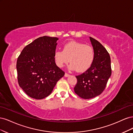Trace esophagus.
<instances>
[{
	"label": "esophagus",
	"mask_w": 133,
	"mask_h": 133,
	"mask_svg": "<svg viewBox=\"0 0 133 133\" xmlns=\"http://www.w3.org/2000/svg\"><path fill=\"white\" fill-rule=\"evenodd\" d=\"M64 76H65V77H68V76H70V75L69 74H68V73H65V75H64Z\"/></svg>",
	"instance_id": "1"
}]
</instances>
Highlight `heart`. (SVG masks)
<instances>
[{
    "instance_id": "b5f03b06",
    "label": "heart",
    "mask_w": 133,
    "mask_h": 133,
    "mask_svg": "<svg viewBox=\"0 0 133 133\" xmlns=\"http://www.w3.org/2000/svg\"><path fill=\"white\" fill-rule=\"evenodd\" d=\"M95 59V52L92 47L82 43L71 42L64 44L63 50H57L54 53L56 64L63 67L71 63L69 66L70 70L78 72L87 71L92 65Z\"/></svg>"
}]
</instances>
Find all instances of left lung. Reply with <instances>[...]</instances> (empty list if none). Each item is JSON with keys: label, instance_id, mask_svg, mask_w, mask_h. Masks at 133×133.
<instances>
[{"label": "left lung", "instance_id": "obj_1", "mask_svg": "<svg viewBox=\"0 0 133 133\" xmlns=\"http://www.w3.org/2000/svg\"><path fill=\"white\" fill-rule=\"evenodd\" d=\"M89 38L95 52L94 62L89 69L76 76L77 83L74 88L75 93L84 99L93 98L101 94L111 74L109 54L98 41Z\"/></svg>", "mask_w": 133, "mask_h": 133}]
</instances>
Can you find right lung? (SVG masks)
Instances as JSON below:
<instances>
[{
	"mask_svg": "<svg viewBox=\"0 0 133 133\" xmlns=\"http://www.w3.org/2000/svg\"><path fill=\"white\" fill-rule=\"evenodd\" d=\"M57 37H39L28 44L18 58L19 85L30 97L42 99L51 94L65 73L56 65Z\"/></svg>",
	"mask_w": 133,
	"mask_h": 133,
	"instance_id": "1",
	"label": "right lung"
}]
</instances>
